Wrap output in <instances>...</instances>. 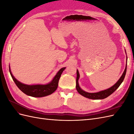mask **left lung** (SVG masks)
<instances>
[{"instance_id": "1", "label": "left lung", "mask_w": 134, "mask_h": 134, "mask_svg": "<svg viewBox=\"0 0 134 134\" xmlns=\"http://www.w3.org/2000/svg\"><path fill=\"white\" fill-rule=\"evenodd\" d=\"M126 52V51H125ZM127 56H126V67L125 69V70L123 72L122 75H121L120 78L119 79V80L113 85V86L109 88L107 90H105L104 91H99L98 92L96 93H89L87 92H86L83 91V90L81 89V88L79 87V83H78V80L79 79V73L78 70H76V89L78 92L82 96L86 97L89 99H102L107 98V97L110 96L111 94L114 92L117 88L119 87V86L121 85V84L124 81V79L125 78V76L126 75V69H127Z\"/></svg>"}]
</instances>
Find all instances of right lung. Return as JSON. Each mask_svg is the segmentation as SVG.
<instances>
[{
  "mask_svg": "<svg viewBox=\"0 0 134 134\" xmlns=\"http://www.w3.org/2000/svg\"><path fill=\"white\" fill-rule=\"evenodd\" d=\"M9 72L12 79L15 84L17 85L18 88L22 92L27 96L33 97H42L51 94L57 89L58 87V83L60 78L63 71L65 69V67L59 70L57 74L54 77V78L50 83L46 84H34V85H28L23 84L19 82L16 79L14 76L12 74L10 66L9 65Z\"/></svg>",
  "mask_w": 134,
  "mask_h": 134,
  "instance_id": "add662e5",
  "label": "right lung"
}]
</instances>
